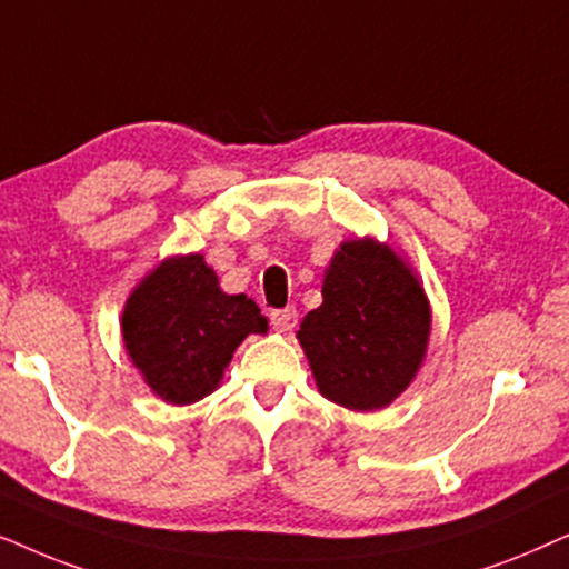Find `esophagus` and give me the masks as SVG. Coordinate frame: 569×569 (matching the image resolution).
<instances>
[{
    "label": "esophagus",
    "instance_id": "esophagus-1",
    "mask_svg": "<svg viewBox=\"0 0 569 569\" xmlns=\"http://www.w3.org/2000/svg\"><path fill=\"white\" fill-rule=\"evenodd\" d=\"M270 325L278 332H291L293 328H297V309H293V307L272 309V312H270Z\"/></svg>",
    "mask_w": 569,
    "mask_h": 569
}]
</instances>
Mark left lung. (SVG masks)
Returning <instances> with one entry per match:
<instances>
[{
	"instance_id": "8db88e82",
	"label": "left lung",
	"mask_w": 569,
	"mask_h": 569,
	"mask_svg": "<svg viewBox=\"0 0 569 569\" xmlns=\"http://www.w3.org/2000/svg\"><path fill=\"white\" fill-rule=\"evenodd\" d=\"M429 301L396 252L372 239L346 241L305 317L299 343L332 403L375 411L413 380L429 340Z\"/></svg>"
}]
</instances>
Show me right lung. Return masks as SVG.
I'll list each match as a JSON object with an SVG mask.
<instances>
[{"mask_svg": "<svg viewBox=\"0 0 569 569\" xmlns=\"http://www.w3.org/2000/svg\"><path fill=\"white\" fill-rule=\"evenodd\" d=\"M268 320L244 293L218 289L200 254L173 257L156 268L127 301L121 332L134 367L169 403H194L221 382L226 363L249 332Z\"/></svg>", "mask_w": 569, "mask_h": 569, "instance_id": "right-lung-1", "label": "right lung"}]
</instances>
